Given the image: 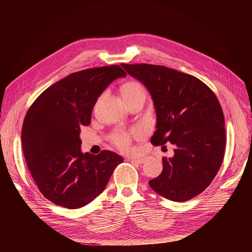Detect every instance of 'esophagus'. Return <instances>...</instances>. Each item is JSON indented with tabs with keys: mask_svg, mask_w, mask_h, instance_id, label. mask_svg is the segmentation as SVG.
Segmentation results:
<instances>
[{
	"mask_svg": "<svg viewBox=\"0 0 252 252\" xmlns=\"http://www.w3.org/2000/svg\"><path fill=\"white\" fill-rule=\"evenodd\" d=\"M128 161H130L131 163H135V164H141V163H143V161H145V158H128Z\"/></svg>",
	"mask_w": 252,
	"mask_h": 252,
	"instance_id": "obj_1",
	"label": "esophagus"
}]
</instances>
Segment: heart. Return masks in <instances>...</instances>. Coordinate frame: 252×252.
I'll return each instance as SVG.
<instances>
[{
  "label": "heart",
  "mask_w": 252,
  "mask_h": 252,
  "mask_svg": "<svg viewBox=\"0 0 252 252\" xmlns=\"http://www.w3.org/2000/svg\"><path fill=\"white\" fill-rule=\"evenodd\" d=\"M122 94L126 102H129L137 97H145L146 95L145 90H143L142 86L135 81H128L125 83L122 86ZM102 96L103 94H101L100 97ZM138 134H139L138 129H131L129 131L117 130L111 135V139L118 149L122 151H127L129 149L131 138Z\"/></svg>",
  "instance_id": "1"
}]
</instances>
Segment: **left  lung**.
I'll list each match as a JSON object with an SVG mask.
<instances>
[{
	"label": "left lung",
	"mask_w": 252,
	"mask_h": 252,
	"mask_svg": "<svg viewBox=\"0 0 252 252\" xmlns=\"http://www.w3.org/2000/svg\"><path fill=\"white\" fill-rule=\"evenodd\" d=\"M122 66L153 96L157 130L151 142L176 148L171 158H162L163 169L150 187L172 201L193 198L211 184L224 158V116L217 95L197 78L164 65Z\"/></svg>",
	"instance_id": "8db88e82"
}]
</instances>
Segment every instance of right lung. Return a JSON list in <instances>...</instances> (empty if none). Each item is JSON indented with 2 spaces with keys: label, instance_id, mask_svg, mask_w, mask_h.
Masks as SVG:
<instances>
[{
  "label": "right lung",
  "instance_id": "1",
  "mask_svg": "<svg viewBox=\"0 0 252 252\" xmlns=\"http://www.w3.org/2000/svg\"><path fill=\"white\" fill-rule=\"evenodd\" d=\"M126 76L118 64L83 69L49 87L30 106L22 128L24 157L39 190L53 203L69 209L85 206L102 192L124 161L111 151L84 155L80 131L91 124L99 94Z\"/></svg>",
  "mask_w": 252,
  "mask_h": 252
}]
</instances>
